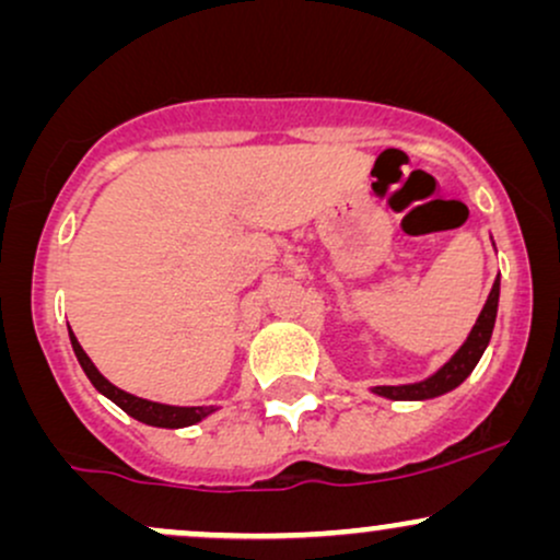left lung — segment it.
<instances>
[{
  "label": "left lung",
  "mask_w": 560,
  "mask_h": 560,
  "mask_svg": "<svg viewBox=\"0 0 560 560\" xmlns=\"http://www.w3.org/2000/svg\"><path fill=\"white\" fill-rule=\"evenodd\" d=\"M498 300H500V276L494 279L490 298H487L485 307H481L477 324H474L468 339L460 345V350L455 352V355L450 358V361L442 365L440 371H436L434 376L423 378V382H419V384H400V387H374L376 395L389 397V400H429V397L445 395V392L458 387V384L464 382L468 374H471L474 365L479 363L485 347L490 345V337L494 329V316H498Z\"/></svg>",
  "instance_id": "1"
}]
</instances>
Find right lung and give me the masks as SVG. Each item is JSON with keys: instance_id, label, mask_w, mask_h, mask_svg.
<instances>
[{"instance_id": "add662e5", "label": "right lung", "mask_w": 560, "mask_h": 560, "mask_svg": "<svg viewBox=\"0 0 560 560\" xmlns=\"http://www.w3.org/2000/svg\"><path fill=\"white\" fill-rule=\"evenodd\" d=\"M68 334H70V345H73L75 358H79L83 374L89 376V382H92L94 387L102 392V395L110 397L118 408H124L131 419H137L141 423H150V427L182 429V427H191V423L202 421L205 416H210L215 410L213 405H208V408H178V405H163V402L141 400V397H137V395H128V392L118 389L115 384L107 382L100 371H96V365L89 361V355L83 352V347L79 345V339H75V334L70 331V326H68Z\"/></svg>"}]
</instances>
